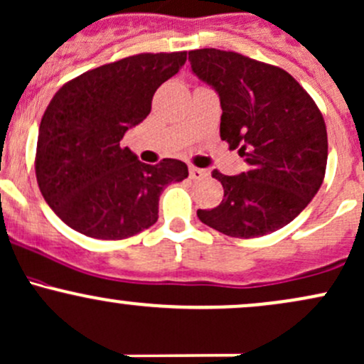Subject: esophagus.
<instances>
[{
    "instance_id": "obj_1",
    "label": "esophagus",
    "mask_w": 364,
    "mask_h": 364,
    "mask_svg": "<svg viewBox=\"0 0 364 364\" xmlns=\"http://www.w3.org/2000/svg\"><path fill=\"white\" fill-rule=\"evenodd\" d=\"M205 176H209L205 169H200V167H195V166H190V178L191 179H202L205 178Z\"/></svg>"
}]
</instances>
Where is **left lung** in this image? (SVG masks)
Masks as SVG:
<instances>
[{
    "label": "left lung",
    "mask_w": 364,
    "mask_h": 364,
    "mask_svg": "<svg viewBox=\"0 0 364 364\" xmlns=\"http://www.w3.org/2000/svg\"><path fill=\"white\" fill-rule=\"evenodd\" d=\"M188 60L221 98L219 136L250 167L238 176L214 169L225 198L198 209V219L233 238L289 225L325 178L328 138L318 105L289 72L237 51L202 48L188 51Z\"/></svg>",
    "instance_id": "obj_1"
}]
</instances>
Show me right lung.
<instances>
[{
    "label": "right lung",
    "instance_id": "add662e5",
    "mask_svg": "<svg viewBox=\"0 0 364 364\" xmlns=\"http://www.w3.org/2000/svg\"><path fill=\"white\" fill-rule=\"evenodd\" d=\"M185 62L186 51L133 55L70 79L51 98L39 126L36 178L72 230L124 240L157 223L162 190L185 179L188 167L176 159L143 164L121 141Z\"/></svg>",
    "mask_w": 364,
    "mask_h": 364
}]
</instances>
